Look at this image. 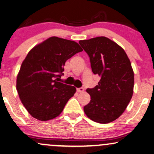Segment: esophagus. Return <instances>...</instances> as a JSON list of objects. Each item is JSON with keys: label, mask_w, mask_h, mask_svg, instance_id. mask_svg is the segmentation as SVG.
<instances>
[{"label": "esophagus", "mask_w": 154, "mask_h": 154, "mask_svg": "<svg viewBox=\"0 0 154 154\" xmlns=\"http://www.w3.org/2000/svg\"><path fill=\"white\" fill-rule=\"evenodd\" d=\"M77 92H79V93H82V92H83L84 91H85V89L82 87L78 88V89H77Z\"/></svg>", "instance_id": "esophagus-1"}]
</instances>
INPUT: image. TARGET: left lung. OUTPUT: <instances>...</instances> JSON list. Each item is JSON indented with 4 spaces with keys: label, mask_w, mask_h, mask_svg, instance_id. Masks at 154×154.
Instances as JSON below:
<instances>
[{
    "label": "left lung",
    "mask_w": 154,
    "mask_h": 154,
    "mask_svg": "<svg viewBox=\"0 0 154 154\" xmlns=\"http://www.w3.org/2000/svg\"><path fill=\"white\" fill-rule=\"evenodd\" d=\"M90 58L92 72L101 77L98 85L87 89L91 101L84 111L91 120L109 123L125 110L133 95L134 71L125 51L105 36L80 40Z\"/></svg>",
    "instance_id": "1"
}]
</instances>
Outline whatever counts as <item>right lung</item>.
I'll list each match as a JSON object with an SVG mask.
<instances>
[{
  "mask_svg": "<svg viewBox=\"0 0 154 154\" xmlns=\"http://www.w3.org/2000/svg\"><path fill=\"white\" fill-rule=\"evenodd\" d=\"M82 48L77 42L52 36L32 48L17 76L18 94L33 118L47 121L56 118L76 92L73 86L58 82L65 63Z\"/></svg>",
  "mask_w": 154,
  "mask_h": 154,
  "instance_id": "1",
  "label": "right lung"
}]
</instances>
